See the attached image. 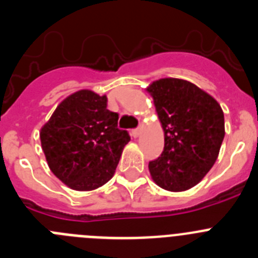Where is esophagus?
<instances>
[{
  "label": "esophagus",
  "mask_w": 258,
  "mask_h": 258,
  "mask_svg": "<svg viewBox=\"0 0 258 258\" xmlns=\"http://www.w3.org/2000/svg\"><path fill=\"white\" fill-rule=\"evenodd\" d=\"M141 133H142V126H140V127H137V129H134L133 132H132V134H133V137H140L141 136Z\"/></svg>",
  "instance_id": "34e87169"
}]
</instances>
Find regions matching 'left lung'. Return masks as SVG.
<instances>
[{"instance_id": "1", "label": "left lung", "mask_w": 258, "mask_h": 258, "mask_svg": "<svg viewBox=\"0 0 258 258\" xmlns=\"http://www.w3.org/2000/svg\"><path fill=\"white\" fill-rule=\"evenodd\" d=\"M164 131V151L149 163L157 186L173 192L199 183L216 163L225 137L223 111L213 97L181 79L147 88Z\"/></svg>"}]
</instances>
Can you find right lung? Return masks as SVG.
<instances>
[{"instance_id":"add662e5","label":"right lung","mask_w":258,"mask_h":258,"mask_svg":"<svg viewBox=\"0 0 258 258\" xmlns=\"http://www.w3.org/2000/svg\"><path fill=\"white\" fill-rule=\"evenodd\" d=\"M117 120V113L107 109L106 95L79 90L66 98L40 132L50 170L77 191L107 183L131 141Z\"/></svg>"}]
</instances>
